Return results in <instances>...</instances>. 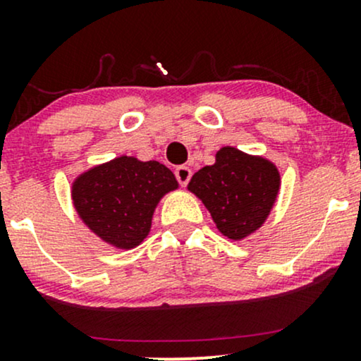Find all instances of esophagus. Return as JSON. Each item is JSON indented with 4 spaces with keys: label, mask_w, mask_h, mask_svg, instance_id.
Instances as JSON below:
<instances>
[{
    "label": "esophagus",
    "mask_w": 361,
    "mask_h": 361,
    "mask_svg": "<svg viewBox=\"0 0 361 361\" xmlns=\"http://www.w3.org/2000/svg\"><path fill=\"white\" fill-rule=\"evenodd\" d=\"M175 176H176L178 183H180L181 186H186L188 185L190 178H192V169L186 168V166H178L175 171Z\"/></svg>",
    "instance_id": "34e87169"
}]
</instances>
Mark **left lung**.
<instances>
[{
  "instance_id": "left-lung-1",
  "label": "left lung",
  "mask_w": 361,
  "mask_h": 361,
  "mask_svg": "<svg viewBox=\"0 0 361 361\" xmlns=\"http://www.w3.org/2000/svg\"><path fill=\"white\" fill-rule=\"evenodd\" d=\"M212 166L198 169L188 183L209 209L219 231L243 239L264 222L280 188V175L263 157L222 147Z\"/></svg>"
}]
</instances>
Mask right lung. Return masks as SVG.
<instances>
[{"mask_svg":"<svg viewBox=\"0 0 361 361\" xmlns=\"http://www.w3.org/2000/svg\"><path fill=\"white\" fill-rule=\"evenodd\" d=\"M176 186L164 164L122 156L78 178L73 200L93 233L128 250L146 238L157 202Z\"/></svg>","mask_w":361,"mask_h":361,"instance_id":"add662e5","label":"right lung"}]
</instances>
